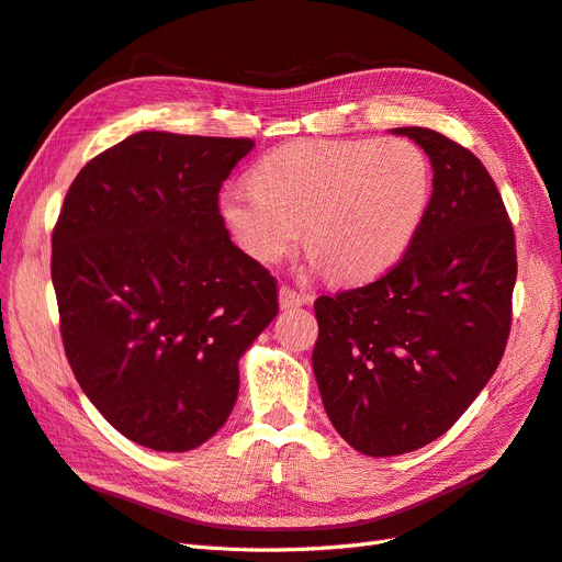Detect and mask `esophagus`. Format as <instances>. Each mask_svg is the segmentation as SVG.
<instances>
[{
    "label": "esophagus",
    "mask_w": 562,
    "mask_h": 562,
    "mask_svg": "<svg viewBox=\"0 0 562 562\" xmlns=\"http://www.w3.org/2000/svg\"><path fill=\"white\" fill-rule=\"evenodd\" d=\"M279 302H281L283 310H297V307H304V304H310L312 295L293 291V288H288V285H281Z\"/></svg>",
    "instance_id": "obj_1"
}]
</instances>
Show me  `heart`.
I'll return each instance as SVG.
<instances>
[{"label": "heart", "instance_id": "heart-1", "mask_svg": "<svg viewBox=\"0 0 562 562\" xmlns=\"http://www.w3.org/2000/svg\"><path fill=\"white\" fill-rule=\"evenodd\" d=\"M252 184L220 196L223 223L252 260L304 246L330 277L366 281L396 265L427 211V155L403 138L295 140L271 149Z\"/></svg>", "mask_w": 562, "mask_h": 562}]
</instances>
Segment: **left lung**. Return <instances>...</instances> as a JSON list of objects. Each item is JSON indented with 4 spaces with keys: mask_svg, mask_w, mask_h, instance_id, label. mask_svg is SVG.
Returning <instances> with one entry per match:
<instances>
[{
    "mask_svg": "<svg viewBox=\"0 0 562 562\" xmlns=\"http://www.w3.org/2000/svg\"><path fill=\"white\" fill-rule=\"evenodd\" d=\"M391 133L427 151L429 206L389 274L314 302L323 407L370 457L429 446L464 415L502 361L518 269L514 227L481 159L431 128Z\"/></svg>",
    "mask_w": 562,
    "mask_h": 562,
    "instance_id": "1",
    "label": "left lung"
}]
</instances>
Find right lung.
I'll use <instances>...</instances> for the list:
<instances>
[{
    "instance_id": "1",
    "label": "right lung",
    "mask_w": 562,
    "mask_h": 562,
    "mask_svg": "<svg viewBox=\"0 0 562 562\" xmlns=\"http://www.w3.org/2000/svg\"><path fill=\"white\" fill-rule=\"evenodd\" d=\"M248 138L140 131L81 168L54 229L67 361L133 443L194 450L223 427L239 361L279 314L277 279L217 209Z\"/></svg>"
}]
</instances>
